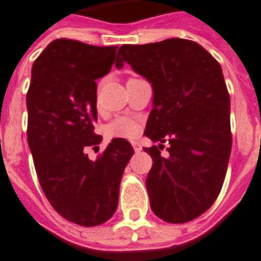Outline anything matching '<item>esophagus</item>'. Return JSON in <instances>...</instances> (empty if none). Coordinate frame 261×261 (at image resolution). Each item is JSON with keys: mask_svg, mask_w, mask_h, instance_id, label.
<instances>
[{"mask_svg": "<svg viewBox=\"0 0 261 261\" xmlns=\"http://www.w3.org/2000/svg\"><path fill=\"white\" fill-rule=\"evenodd\" d=\"M132 147H133V149H135V152L141 151V144L137 143V141H132Z\"/></svg>", "mask_w": 261, "mask_h": 261, "instance_id": "obj_1", "label": "esophagus"}]
</instances>
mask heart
I'll return each mask as SVG.
<instances>
[{"label": "heart", "mask_w": 261, "mask_h": 261, "mask_svg": "<svg viewBox=\"0 0 261 261\" xmlns=\"http://www.w3.org/2000/svg\"><path fill=\"white\" fill-rule=\"evenodd\" d=\"M106 136L109 139H132L137 136L139 126L128 117H118L106 125Z\"/></svg>", "instance_id": "obj_1"}]
</instances>
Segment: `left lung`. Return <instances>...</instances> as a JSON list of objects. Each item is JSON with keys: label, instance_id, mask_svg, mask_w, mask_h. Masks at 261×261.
Here are the masks:
<instances>
[{"label": "left lung", "instance_id": "8db88e82", "mask_svg": "<svg viewBox=\"0 0 261 261\" xmlns=\"http://www.w3.org/2000/svg\"><path fill=\"white\" fill-rule=\"evenodd\" d=\"M124 63L153 90L145 136L159 147L144 148L153 160L145 180L152 212L171 224L189 222L213 205L228 168L230 98L222 68L202 45L178 37L121 45L116 67Z\"/></svg>", "mask_w": 261, "mask_h": 261}]
</instances>
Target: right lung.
I'll return each mask as SVG.
<instances>
[{
  "label": "right lung",
  "instance_id": "1",
  "mask_svg": "<svg viewBox=\"0 0 261 261\" xmlns=\"http://www.w3.org/2000/svg\"><path fill=\"white\" fill-rule=\"evenodd\" d=\"M117 47L56 39L32 66L27 94L28 145L40 186L52 207L74 224L97 226L113 216L124 170L135 153L113 139L95 162L97 83L114 63Z\"/></svg>",
  "mask_w": 261,
  "mask_h": 261
}]
</instances>
